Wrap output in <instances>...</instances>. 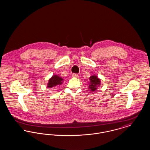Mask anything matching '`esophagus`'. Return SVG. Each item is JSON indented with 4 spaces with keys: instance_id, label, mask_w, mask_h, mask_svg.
<instances>
[{
    "instance_id": "esophagus-1",
    "label": "esophagus",
    "mask_w": 150,
    "mask_h": 150,
    "mask_svg": "<svg viewBox=\"0 0 150 150\" xmlns=\"http://www.w3.org/2000/svg\"><path fill=\"white\" fill-rule=\"evenodd\" d=\"M72 76L73 78H78L79 75L78 74H72Z\"/></svg>"
}]
</instances>
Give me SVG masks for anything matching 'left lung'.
<instances>
[{"mask_svg": "<svg viewBox=\"0 0 150 150\" xmlns=\"http://www.w3.org/2000/svg\"><path fill=\"white\" fill-rule=\"evenodd\" d=\"M89 86L88 89H89V91L91 92H94L97 91L98 89V87L101 84V80L97 75H93L90 76L89 78Z\"/></svg>", "mask_w": 150, "mask_h": 150, "instance_id": "8db88e82", "label": "left lung"}]
</instances>
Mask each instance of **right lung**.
Returning <instances> with one entry per match:
<instances>
[{"mask_svg":"<svg viewBox=\"0 0 150 150\" xmlns=\"http://www.w3.org/2000/svg\"><path fill=\"white\" fill-rule=\"evenodd\" d=\"M64 79L57 75H53L47 83V88H53L58 87L64 83Z\"/></svg>","mask_w":150,"mask_h":150,"instance_id":"right-lung-1","label":"right lung"}]
</instances>
